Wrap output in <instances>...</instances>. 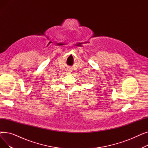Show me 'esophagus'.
<instances>
[{
	"instance_id": "esophagus-1",
	"label": "esophagus",
	"mask_w": 148,
	"mask_h": 148,
	"mask_svg": "<svg viewBox=\"0 0 148 148\" xmlns=\"http://www.w3.org/2000/svg\"><path fill=\"white\" fill-rule=\"evenodd\" d=\"M69 71V72H71V71H70V70H69V71Z\"/></svg>"
}]
</instances>
